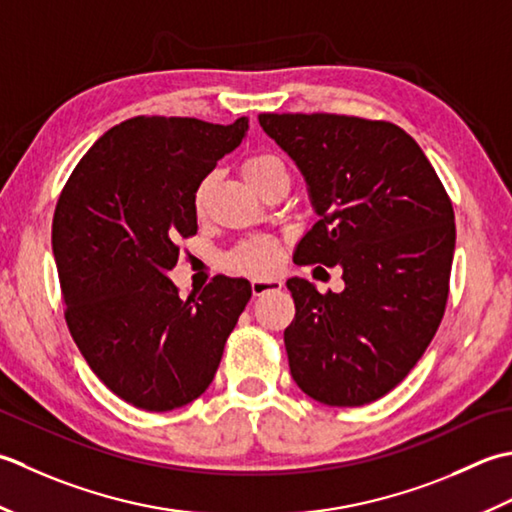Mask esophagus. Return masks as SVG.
<instances>
[{
  "instance_id": "obj_1",
  "label": "esophagus",
  "mask_w": 512,
  "mask_h": 512,
  "mask_svg": "<svg viewBox=\"0 0 512 512\" xmlns=\"http://www.w3.org/2000/svg\"><path fill=\"white\" fill-rule=\"evenodd\" d=\"M280 287H283V280L274 278V276H269V278H254V280H252V294H254V296H263V294H267V291H276V289H280Z\"/></svg>"
}]
</instances>
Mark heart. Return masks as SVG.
Masks as SVG:
<instances>
[{
  "label": "heart",
  "instance_id": "obj_1",
  "mask_svg": "<svg viewBox=\"0 0 512 512\" xmlns=\"http://www.w3.org/2000/svg\"><path fill=\"white\" fill-rule=\"evenodd\" d=\"M283 170V163H280L276 156L271 154H254L249 156L243 165V174L247 183L256 187L260 181H265L267 176L274 172ZM212 187V176H205V179L196 185L194 190V210L201 212L207 201V194H210ZM234 269L238 271H247V274H263V271L271 269L276 263V252L269 243H252L238 249V252L229 258Z\"/></svg>",
  "mask_w": 512,
  "mask_h": 512
}]
</instances>
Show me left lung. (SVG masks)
<instances>
[{
  "instance_id": "left-lung-1",
  "label": "left lung",
  "mask_w": 512,
  "mask_h": 512,
  "mask_svg": "<svg viewBox=\"0 0 512 512\" xmlns=\"http://www.w3.org/2000/svg\"><path fill=\"white\" fill-rule=\"evenodd\" d=\"M305 176L318 221L298 265L342 269L340 294L289 278L291 378L329 406L375 402L409 375L440 327L455 252V214L409 134L344 114H258Z\"/></svg>"
}]
</instances>
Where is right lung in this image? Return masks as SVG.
<instances>
[{
    "mask_svg": "<svg viewBox=\"0 0 512 512\" xmlns=\"http://www.w3.org/2000/svg\"><path fill=\"white\" fill-rule=\"evenodd\" d=\"M247 128V117L128 119L83 154L57 201L68 329L97 378L137 409L172 411L205 393L252 298L249 280L216 276L181 300L168 278L176 241L196 234V185Z\"/></svg>",
    "mask_w": 512,
    "mask_h": 512,
    "instance_id": "add662e5",
    "label": "right lung"
}]
</instances>
